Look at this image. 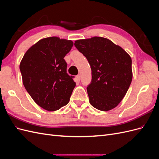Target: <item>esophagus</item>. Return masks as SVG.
<instances>
[{"mask_svg":"<svg viewBox=\"0 0 159 159\" xmlns=\"http://www.w3.org/2000/svg\"><path fill=\"white\" fill-rule=\"evenodd\" d=\"M75 78H76V80H78V81H80V75H76V77H75Z\"/></svg>","mask_w":159,"mask_h":159,"instance_id":"obj_1","label":"esophagus"}]
</instances>
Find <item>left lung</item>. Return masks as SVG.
I'll return each mask as SVG.
<instances>
[{"instance_id":"8db88e82","label":"left lung","mask_w":159,"mask_h":159,"mask_svg":"<svg viewBox=\"0 0 159 159\" xmlns=\"http://www.w3.org/2000/svg\"><path fill=\"white\" fill-rule=\"evenodd\" d=\"M74 45L91 66L92 79L87 88L90 104L103 111L116 107L131 83V57L121 47L103 37L78 40Z\"/></svg>"}]
</instances>
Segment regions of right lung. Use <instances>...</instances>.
<instances>
[{
    "label": "right lung",
    "mask_w": 159,
    "mask_h": 159,
    "mask_svg": "<svg viewBox=\"0 0 159 159\" xmlns=\"http://www.w3.org/2000/svg\"><path fill=\"white\" fill-rule=\"evenodd\" d=\"M73 45L71 40L58 37L43 38L26 51L20 61L25 89L36 104L49 111L68 104L75 86L64 59Z\"/></svg>",
    "instance_id": "obj_1"
}]
</instances>
